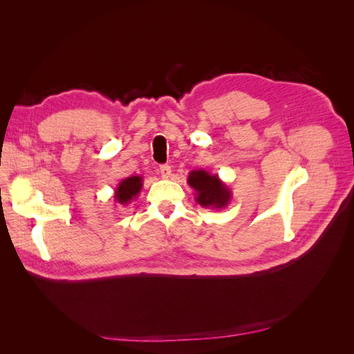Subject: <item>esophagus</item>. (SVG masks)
<instances>
[{
	"mask_svg": "<svg viewBox=\"0 0 354 354\" xmlns=\"http://www.w3.org/2000/svg\"><path fill=\"white\" fill-rule=\"evenodd\" d=\"M159 171H160V176H162V178L171 177V167L169 165H160Z\"/></svg>",
	"mask_w": 354,
	"mask_h": 354,
	"instance_id": "1",
	"label": "esophagus"
}]
</instances>
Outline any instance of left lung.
<instances>
[{
  "mask_svg": "<svg viewBox=\"0 0 354 354\" xmlns=\"http://www.w3.org/2000/svg\"><path fill=\"white\" fill-rule=\"evenodd\" d=\"M189 186L195 190V199L201 207L221 209L229 205L232 190L217 174H209L205 169H194L187 177Z\"/></svg>",
  "mask_w": 354,
  "mask_h": 354,
  "instance_id": "1",
  "label": "left lung"
}]
</instances>
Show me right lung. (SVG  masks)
Segmentation results:
<instances>
[{"label":"right lung","instance_id":"right-lung-1","mask_svg":"<svg viewBox=\"0 0 354 354\" xmlns=\"http://www.w3.org/2000/svg\"><path fill=\"white\" fill-rule=\"evenodd\" d=\"M142 187H143V177L140 176H131L121 180V183L115 189V195H113L115 203H118V205H128V203L138 196Z\"/></svg>","mask_w":354,"mask_h":354}]
</instances>
